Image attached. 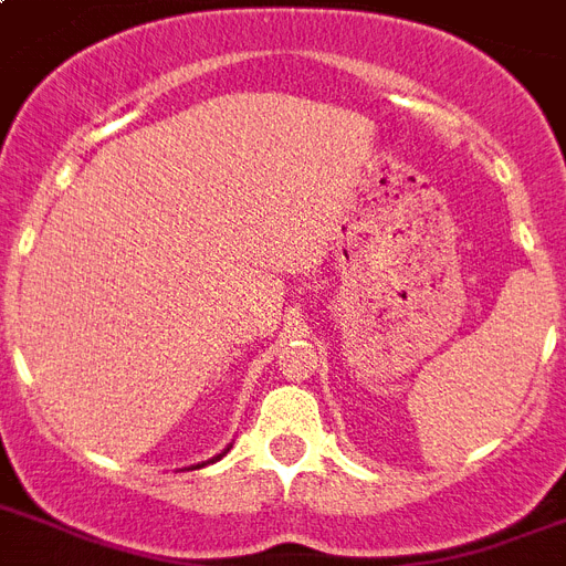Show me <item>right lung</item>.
Wrapping results in <instances>:
<instances>
[{
    "label": "right lung",
    "instance_id": "add662e5",
    "mask_svg": "<svg viewBox=\"0 0 566 566\" xmlns=\"http://www.w3.org/2000/svg\"><path fill=\"white\" fill-rule=\"evenodd\" d=\"M226 452H229V449H226ZM226 452H220V455H217V458H211V461H202V464H196L193 470H199V467H205V464H213V461H220V458L226 455Z\"/></svg>",
    "mask_w": 566,
    "mask_h": 566
}]
</instances>
